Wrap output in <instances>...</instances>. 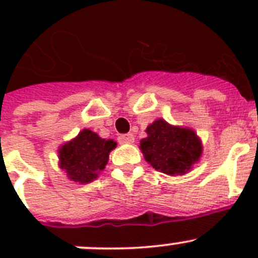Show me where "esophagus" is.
I'll list each match as a JSON object with an SVG mask.
<instances>
[{"label":"esophagus","mask_w":258,"mask_h":258,"mask_svg":"<svg viewBox=\"0 0 258 258\" xmlns=\"http://www.w3.org/2000/svg\"><path fill=\"white\" fill-rule=\"evenodd\" d=\"M118 142L120 143H133L134 142V136L132 133L127 134H121V136H118Z\"/></svg>","instance_id":"esophagus-1"}]
</instances>
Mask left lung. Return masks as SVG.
<instances>
[{
	"mask_svg": "<svg viewBox=\"0 0 258 258\" xmlns=\"http://www.w3.org/2000/svg\"><path fill=\"white\" fill-rule=\"evenodd\" d=\"M147 138L140 149L156 170L165 174H184L202 155V143L191 129L172 126L159 118L147 127Z\"/></svg>",
	"mask_w": 258,
	"mask_h": 258,
	"instance_id": "obj_1",
	"label": "left lung"
}]
</instances>
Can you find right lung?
Returning a JSON list of instances; mask_svg holds the SVG:
<instances>
[{"label":"right lung","instance_id":"add662e5","mask_svg":"<svg viewBox=\"0 0 258 258\" xmlns=\"http://www.w3.org/2000/svg\"><path fill=\"white\" fill-rule=\"evenodd\" d=\"M116 142L102 140L89 129L80 132L71 142L61 146L59 150L61 169H64L68 178L80 183H89L97 178L98 172L106 166L111 150Z\"/></svg>","mask_w":258,"mask_h":258}]
</instances>
